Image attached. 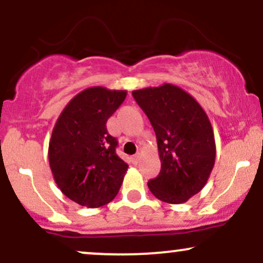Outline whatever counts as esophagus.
Listing matches in <instances>:
<instances>
[{
    "label": "esophagus",
    "mask_w": 263,
    "mask_h": 263,
    "mask_svg": "<svg viewBox=\"0 0 263 263\" xmlns=\"http://www.w3.org/2000/svg\"><path fill=\"white\" fill-rule=\"evenodd\" d=\"M140 158H141V153H136V155L134 156V161L135 162L140 161Z\"/></svg>",
    "instance_id": "obj_1"
}]
</instances>
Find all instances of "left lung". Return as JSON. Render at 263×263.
Masks as SVG:
<instances>
[{
	"label": "left lung",
	"instance_id": "left-lung-1",
	"mask_svg": "<svg viewBox=\"0 0 263 263\" xmlns=\"http://www.w3.org/2000/svg\"><path fill=\"white\" fill-rule=\"evenodd\" d=\"M132 96L155 129L162 163L148 188L164 203H185L204 188L215 163L209 117L192 95L172 84L135 90Z\"/></svg>",
	"mask_w": 263,
	"mask_h": 263
}]
</instances>
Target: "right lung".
Segmentation results:
<instances>
[{
    "label": "right lung",
    "instance_id": "1",
    "mask_svg": "<svg viewBox=\"0 0 263 263\" xmlns=\"http://www.w3.org/2000/svg\"><path fill=\"white\" fill-rule=\"evenodd\" d=\"M127 91L93 86L74 96L57 120L49 142V165L62 193L75 203L99 208L119 193L128 164L116 153L107 120Z\"/></svg>",
    "mask_w": 263,
    "mask_h": 263
}]
</instances>
